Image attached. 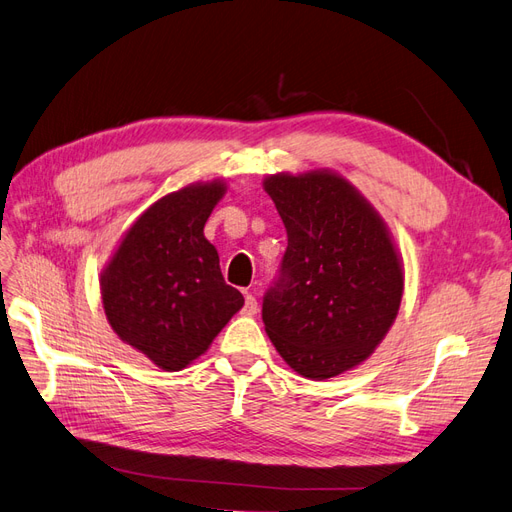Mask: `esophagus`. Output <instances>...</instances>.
Listing matches in <instances>:
<instances>
[{"mask_svg": "<svg viewBox=\"0 0 512 512\" xmlns=\"http://www.w3.org/2000/svg\"><path fill=\"white\" fill-rule=\"evenodd\" d=\"M258 312V301L252 294H245V305H243V314L245 316H254Z\"/></svg>", "mask_w": 512, "mask_h": 512, "instance_id": "1", "label": "esophagus"}]
</instances>
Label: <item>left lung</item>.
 <instances>
[{
    "mask_svg": "<svg viewBox=\"0 0 512 512\" xmlns=\"http://www.w3.org/2000/svg\"><path fill=\"white\" fill-rule=\"evenodd\" d=\"M286 226L280 275L262 299L273 346L297 374L327 380L363 363L389 333L404 269L376 209L331 170L271 175Z\"/></svg>",
    "mask_w": 512,
    "mask_h": 512,
    "instance_id": "1",
    "label": "left lung"
}]
</instances>
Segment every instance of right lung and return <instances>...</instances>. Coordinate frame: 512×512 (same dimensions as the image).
Masks as SVG:
<instances>
[{
    "label": "right lung",
    "mask_w": 512,
    "mask_h": 512,
    "mask_svg": "<svg viewBox=\"0 0 512 512\" xmlns=\"http://www.w3.org/2000/svg\"><path fill=\"white\" fill-rule=\"evenodd\" d=\"M224 192L222 181H211L160 198L132 224L100 277L113 331L166 371L207 352L243 307L203 232Z\"/></svg>",
    "instance_id": "right-lung-1"
}]
</instances>
